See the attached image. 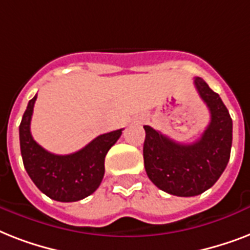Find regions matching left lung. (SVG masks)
Segmentation results:
<instances>
[{
    "label": "left lung",
    "mask_w": 250,
    "mask_h": 250,
    "mask_svg": "<svg viewBox=\"0 0 250 250\" xmlns=\"http://www.w3.org/2000/svg\"><path fill=\"white\" fill-rule=\"evenodd\" d=\"M194 86L210 111V123L192 144H180L144 125V166L153 184L167 193L190 197L215 184L229 161L232 119L219 94L201 79Z\"/></svg>",
    "instance_id": "1"
}]
</instances>
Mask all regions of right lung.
<instances>
[{
    "label": "right lung",
    "instance_id": "1",
    "mask_svg": "<svg viewBox=\"0 0 250 250\" xmlns=\"http://www.w3.org/2000/svg\"><path fill=\"white\" fill-rule=\"evenodd\" d=\"M37 94L28 102L21 125L19 140L23 165L35 186L52 200L74 202L97 189L105 174V157L123 129L100 135L78 152L58 156L45 150L31 135V118Z\"/></svg>",
    "mask_w": 250,
    "mask_h": 250
}]
</instances>
